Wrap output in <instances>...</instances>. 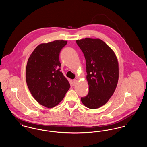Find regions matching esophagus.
Here are the masks:
<instances>
[{
	"label": "esophagus",
	"mask_w": 147,
	"mask_h": 147,
	"mask_svg": "<svg viewBox=\"0 0 147 147\" xmlns=\"http://www.w3.org/2000/svg\"><path fill=\"white\" fill-rule=\"evenodd\" d=\"M77 82H78L77 80H76V79H74V80H73V85H75L76 84H77Z\"/></svg>",
	"instance_id": "1"
}]
</instances>
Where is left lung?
I'll return each instance as SVG.
<instances>
[{"mask_svg": "<svg viewBox=\"0 0 147 147\" xmlns=\"http://www.w3.org/2000/svg\"><path fill=\"white\" fill-rule=\"evenodd\" d=\"M84 53L86 65L89 93L81 98L82 103L91 109L106 104L118 83L119 65L114 51L99 38L76 40Z\"/></svg>", "mask_w": 147, "mask_h": 147, "instance_id": "1", "label": "left lung"}]
</instances>
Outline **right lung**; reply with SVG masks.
Listing matches in <instances>:
<instances>
[{
  "mask_svg": "<svg viewBox=\"0 0 147 147\" xmlns=\"http://www.w3.org/2000/svg\"><path fill=\"white\" fill-rule=\"evenodd\" d=\"M67 41L56 40L37 46L28 58L26 80L28 89L41 105L52 108L64 98L70 88L60 71L59 56Z\"/></svg>",
  "mask_w": 147,
  "mask_h": 147,
  "instance_id": "1",
  "label": "right lung"
}]
</instances>
